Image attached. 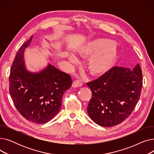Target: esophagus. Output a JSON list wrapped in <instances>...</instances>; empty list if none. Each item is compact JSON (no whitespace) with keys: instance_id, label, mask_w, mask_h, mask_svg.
<instances>
[{"instance_id":"1","label":"esophagus","mask_w":154,"mask_h":154,"mask_svg":"<svg viewBox=\"0 0 154 154\" xmlns=\"http://www.w3.org/2000/svg\"><path fill=\"white\" fill-rule=\"evenodd\" d=\"M82 85V82L80 80H75L74 82L72 83V87H79Z\"/></svg>"}]
</instances>
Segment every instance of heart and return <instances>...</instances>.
I'll list each match as a JSON object with an SVG mask.
<instances>
[{
    "instance_id": "obj_1",
    "label": "heart",
    "mask_w": 154,
    "mask_h": 154,
    "mask_svg": "<svg viewBox=\"0 0 154 154\" xmlns=\"http://www.w3.org/2000/svg\"><path fill=\"white\" fill-rule=\"evenodd\" d=\"M114 42L108 39H97L88 42L79 51L82 57L92 56L87 65L88 71L93 75H99L106 72L112 66L117 56ZM72 64L76 62L73 55L69 56Z\"/></svg>"
}]
</instances>
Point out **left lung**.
I'll return each instance as SVG.
<instances>
[{
    "mask_svg": "<svg viewBox=\"0 0 154 154\" xmlns=\"http://www.w3.org/2000/svg\"><path fill=\"white\" fill-rule=\"evenodd\" d=\"M142 73L139 64L132 69L114 67L87 83L92 97L87 112L95 123L111 127L122 123L133 112L140 98Z\"/></svg>",
    "mask_w": 154,
    "mask_h": 154,
    "instance_id": "1",
    "label": "left lung"
}]
</instances>
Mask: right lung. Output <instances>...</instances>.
<instances>
[{
    "mask_svg": "<svg viewBox=\"0 0 154 154\" xmlns=\"http://www.w3.org/2000/svg\"><path fill=\"white\" fill-rule=\"evenodd\" d=\"M32 35L19 48L12 62L9 92L16 109L27 120L45 124L59 112L62 96L71 87V77L51 64L38 73H31L23 60Z\"/></svg>",
    "mask_w": 154,
    "mask_h": 154,
    "instance_id": "obj_1",
    "label": "right lung"
}]
</instances>
